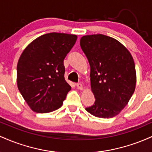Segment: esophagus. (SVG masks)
Here are the masks:
<instances>
[{
  "label": "esophagus",
  "mask_w": 152,
  "mask_h": 152,
  "mask_svg": "<svg viewBox=\"0 0 152 152\" xmlns=\"http://www.w3.org/2000/svg\"><path fill=\"white\" fill-rule=\"evenodd\" d=\"M76 87H77L78 89H80V90L83 89V85H82L81 83H76Z\"/></svg>",
  "instance_id": "34e87169"
}]
</instances>
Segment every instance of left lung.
Masks as SVG:
<instances>
[{
	"label": "left lung",
	"mask_w": 152,
	"mask_h": 152,
	"mask_svg": "<svg viewBox=\"0 0 152 152\" xmlns=\"http://www.w3.org/2000/svg\"><path fill=\"white\" fill-rule=\"evenodd\" d=\"M80 46L90 64L95 102L86 110L99 118L120 113L136 87L135 64L130 52L117 40L102 34L81 37Z\"/></svg>",
	"instance_id": "8db88e82"
}]
</instances>
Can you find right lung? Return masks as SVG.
Returning <instances> with one entry per match:
<instances>
[{
	"mask_svg": "<svg viewBox=\"0 0 152 152\" xmlns=\"http://www.w3.org/2000/svg\"><path fill=\"white\" fill-rule=\"evenodd\" d=\"M76 35L50 33L24 49L17 64V85L35 112L59 109L71 89L64 78V60L76 43Z\"/></svg>",
	"mask_w": 152,
	"mask_h": 152,
	"instance_id": "add662e5",
	"label": "right lung"
}]
</instances>
